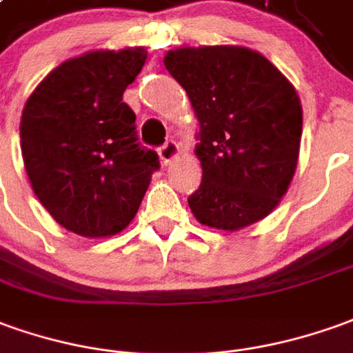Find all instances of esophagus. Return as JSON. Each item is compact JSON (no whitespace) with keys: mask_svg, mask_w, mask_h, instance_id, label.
<instances>
[{"mask_svg":"<svg viewBox=\"0 0 353 353\" xmlns=\"http://www.w3.org/2000/svg\"><path fill=\"white\" fill-rule=\"evenodd\" d=\"M159 155H161V161L165 163V165H169V163H172L179 155H181V148H179V144H176L174 140H169V142H165V145L159 150Z\"/></svg>","mask_w":353,"mask_h":353,"instance_id":"1","label":"esophagus"}]
</instances>
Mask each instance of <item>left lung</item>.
Returning <instances> with one entry per match:
<instances>
[{
    "instance_id": "obj_1",
    "label": "left lung",
    "mask_w": 353,
    "mask_h": 353,
    "mask_svg": "<svg viewBox=\"0 0 353 353\" xmlns=\"http://www.w3.org/2000/svg\"><path fill=\"white\" fill-rule=\"evenodd\" d=\"M165 67L198 119L201 184L188 198L201 225L234 232L265 219L288 192L300 157L302 103L292 82L242 46L176 48Z\"/></svg>"
}]
</instances>
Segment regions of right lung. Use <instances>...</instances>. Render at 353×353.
<instances>
[{"label":"right lung","instance_id":"right-lung-1","mask_svg":"<svg viewBox=\"0 0 353 353\" xmlns=\"http://www.w3.org/2000/svg\"><path fill=\"white\" fill-rule=\"evenodd\" d=\"M145 59L144 48L82 53L51 70L24 103L21 150L30 186L51 217L79 236L125 230L159 169L123 101Z\"/></svg>","mask_w":353,"mask_h":353}]
</instances>
